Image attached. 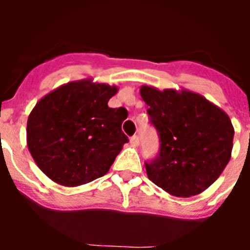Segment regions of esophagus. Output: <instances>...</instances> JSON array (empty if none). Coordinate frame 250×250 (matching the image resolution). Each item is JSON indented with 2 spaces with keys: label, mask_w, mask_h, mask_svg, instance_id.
Listing matches in <instances>:
<instances>
[{
  "label": "esophagus",
  "mask_w": 250,
  "mask_h": 250,
  "mask_svg": "<svg viewBox=\"0 0 250 250\" xmlns=\"http://www.w3.org/2000/svg\"><path fill=\"white\" fill-rule=\"evenodd\" d=\"M130 144L132 145V146H138L139 145V136L138 135H134L130 138Z\"/></svg>",
  "instance_id": "obj_1"
}]
</instances>
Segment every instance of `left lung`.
Segmentation results:
<instances>
[{"label": "left lung", "mask_w": 250, "mask_h": 250, "mask_svg": "<svg viewBox=\"0 0 250 250\" xmlns=\"http://www.w3.org/2000/svg\"><path fill=\"white\" fill-rule=\"evenodd\" d=\"M140 95L161 143L158 158L145 164L147 178L174 196L207 190L230 160L234 127L228 114L185 89L143 85Z\"/></svg>", "instance_id": "obj_1"}]
</instances>
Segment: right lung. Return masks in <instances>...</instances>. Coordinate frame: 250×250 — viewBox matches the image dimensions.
<instances>
[{"label":"right lung","instance_id":"right-lung-1","mask_svg":"<svg viewBox=\"0 0 250 250\" xmlns=\"http://www.w3.org/2000/svg\"><path fill=\"white\" fill-rule=\"evenodd\" d=\"M118 86L94 79L63 83L40 99L27 119L26 140L35 163L62 187L105 175L129 139L121 131L124 107L111 109Z\"/></svg>","mask_w":250,"mask_h":250}]
</instances>
